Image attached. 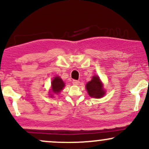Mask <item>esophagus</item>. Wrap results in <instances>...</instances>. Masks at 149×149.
Returning <instances> with one entry per match:
<instances>
[{
    "instance_id": "esophagus-1",
    "label": "esophagus",
    "mask_w": 149,
    "mask_h": 149,
    "mask_svg": "<svg viewBox=\"0 0 149 149\" xmlns=\"http://www.w3.org/2000/svg\"><path fill=\"white\" fill-rule=\"evenodd\" d=\"M72 83L73 85H78L80 83V82L78 81V80H73V82H72Z\"/></svg>"
}]
</instances>
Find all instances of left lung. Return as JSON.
<instances>
[{
  "label": "left lung",
  "mask_w": 149,
  "mask_h": 149,
  "mask_svg": "<svg viewBox=\"0 0 149 149\" xmlns=\"http://www.w3.org/2000/svg\"><path fill=\"white\" fill-rule=\"evenodd\" d=\"M86 89L88 90V95L92 97L101 98L105 95L103 85L101 83L98 76H94L91 81L87 83Z\"/></svg>",
  "instance_id": "1"
}]
</instances>
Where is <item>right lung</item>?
I'll return each mask as SVG.
<instances>
[{
	"instance_id": "right-lung-1",
	"label": "right lung",
	"mask_w": 149,
	"mask_h": 149,
	"mask_svg": "<svg viewBox=\"0 0 149 149\" xmlns=\"http://www.w3.org/2000/svg\"><path fill=\"white\" fill-rule=\"evenodd\" d=\"M64 87V83L59 77H55L52 81V90L55 94H58Z\"/></svg>"
}]
</instances>
